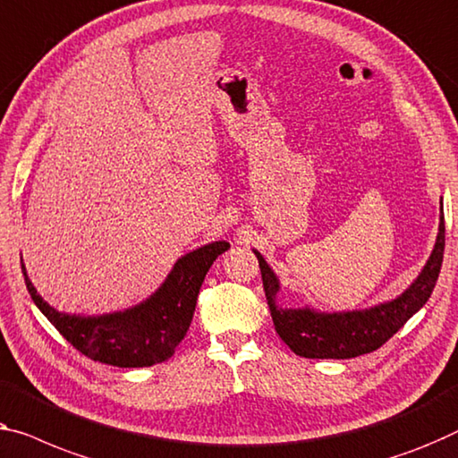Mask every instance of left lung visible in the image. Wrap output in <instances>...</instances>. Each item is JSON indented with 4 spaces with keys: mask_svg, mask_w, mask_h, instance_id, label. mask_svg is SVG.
I'll list each match as a JSON object with an SVG mask.
<instances>
[{
    "mask_svg": "<svg viewBox=\"0 0 458 458\" xmlns=\"http://www.w3.org/2000/svg\"><path fill=\"white\" fill-rule=\"evenodd\" d=\"M261 267L263 290L267 298L273 325L277 335L290 347L296 356L317 360H347L361 353H370L386 344L401 327H403L432 294L436 279L445 257V214L440 216L438 238L429 255L426 267L418 279L399 298L391 302L372 306L368 310L352 312H317L306 309H282L277 306L279 282L276 273L265 263L263 255L255 250Z\"/></svg>",
    "mask_w": 458,
    "mask_h": 458,
    "instance_id": "1",
    "label": "left lung"
}]
</instances>
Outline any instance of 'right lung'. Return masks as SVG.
I'll return each instance as SVG.
<instances>
[{
  "mask_svg": "<svg viewBox=\"0 0 458 458\" xmlns=\"http://www.w3.org/2000/svg\"><path fill=\"white\" fill-rule=\"evenodd\" d=\"M228 249L226 241H217L187 252L174 263L166 282L146 302L102 317L65 315L55 310L37 294L26 276L24 263L22 273L34 304L78 352L102 364L143 368L162 364L173 356L187 335L206 273Z\"/></svg>",
  "mask_w": 458,
  "mask_h": 458,
  "instance_id": "obj_1",
  "label": "right lung"
}]
</instances>
